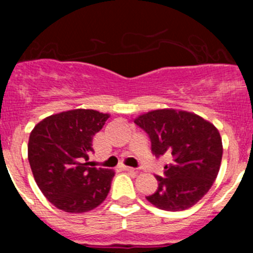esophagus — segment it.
<instances>
[{
    "label": "esophagus",
    "mask_w": 253,
    "mask_h": 253,
    "mask_svg": "<svg viewBox=\"0 0 253 253\" xmlns=\"http://www.w3.org/2000/svg\"><path fill=\"white\" fill-rule=\"evenodd\" d=\"M120 169H123V171H128V172H134L135 169H133V167H129V166H120Z\"/></svg>",
    "instance_id": "obj_1"
}]
</instances>
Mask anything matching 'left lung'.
Here are the masks:
<instances>
[{"mask_svg": "<svg viewBox=\"0 0 253 253\" xmlns=\"http://www.w3.org/2000/svg\"><path fill=\"white\" fill-rule=\"evenodd\" d=\"M134 123L151 138L156 156L171 153L166 177L157 176L158 189L147 196L158 209L180 211L195 205L218 176L223 156L218 129L202 116L185 110L158 109L135 118Z\"/></svg>", "mask_w": 253, "mask_h": 253, "instance_id": "1", "label": "left lung"}]
</instances>
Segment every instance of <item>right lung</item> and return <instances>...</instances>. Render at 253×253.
<instances>
[{
	"mask_svg": "<svg viewBox=\"0 0 253 253\" xmlns=\"http://www.w3.org/2000/svg\"><path fill=\"white\" fill-rule=\"evenodd\" d=\"M109 114L75 109L53 114L31 130L28 158L40 191L58 209L86 213L110 191L115 172L88 167L92 139Z\"/></svg>",
	"mask_w": 253,
	"mask_h": 253,
	"instance_id": "add662e5",
	"label": "right lung"
}]
</instances>
